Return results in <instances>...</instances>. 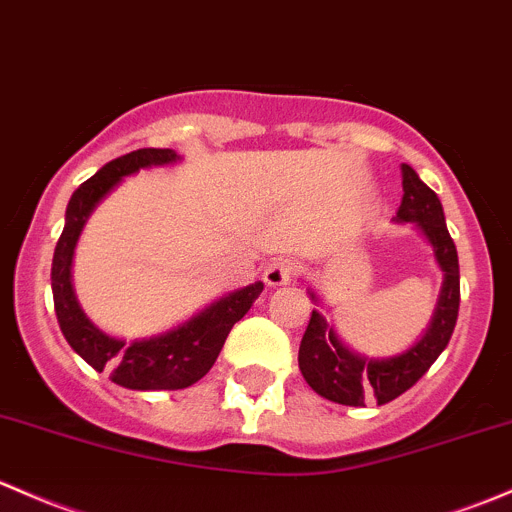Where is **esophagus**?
Wrapping results in <instances>:
<instances>
[{"label": "esophagus", "instance_id": "esophagus-1", "mask_svg": "<svg viewBox=\"0 0 512 512\" xmlns=\"http://www.w3.org/2000/svg\"><path fill=\"white\" fill-rule=\"evenodd\" d=\"M294 270H297V262L289 260V257H277L265 270V282L270 287H284V284L292 282Z\"/></svg>", "mask_w": 512, "mask_h": 512}]
</instances>
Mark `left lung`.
I'll return each instance as SVG.
<instances>
[{
	"label": "left lung",
	"instance_id": "8db88e82",
	"mask_svg": "<svg viewBox=\"0 0 512 512\" xmlns=\"http://www.w3.org/2000/svg\"><path fill=\"white\" fill-rule=\"evenodd\" d=\"M402 196L395 223L417 225L434 250L444 282L427 331L407 351L390 358H368L351 351L338 338L321 311H311L309 326L299 346V370L314 392L326 400L348 407H363L365 400H378V405L395 400L432 368L434 360L449 343L459 316V255L446 230L444 208L410 164H402ZM311 301H321L309 289Z\"/></svg>",
	"mask_w": 512,
	"mask_h": 512
}]
</instances>
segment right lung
Masks as SVG:
<instances>
[{
    "label": "right lung",
    "instance_id": "1",
    "mask_svg": "<svg viewBox=\"0 0 512 512\" xmlns=\"http://www.w3.org/2000/svg\"><path fill=\"white\" fill-rule=\"evenodd\" d=\"M181 161L174 149H137L107 161L95 176L75 188L66 208V225L53 252L51 289L58 326L71 348L98 373L110 370L112 383L127 390H184L213 368L230 328L250 311L265 284L255 282L215 299L206 309L149 338L125 341L105 333L80 309L73 292V255L85 223L112 188L139 169Z\"/></svg>",
    "mask_w": 512,
    "mask_h": 512
}]
</instances>
